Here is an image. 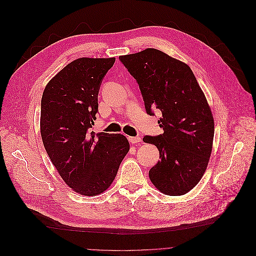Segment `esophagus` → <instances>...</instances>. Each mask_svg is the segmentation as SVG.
Here are the masks:
<instances>
[{"label":"esophagus","mask_w":256,"mask_h":256,"mask_svg":"<svg viewBox=\"0 0 256 256\" xmlns=\"http://www.w3.org/2000/svg\"><path fill=\"white\" fill-rule=\"evenodd\" d=\"M128 140H129V142L131 144H138V142H142V138L140 136H129Z\"/></svg>","instance_id":"obj_1"}]
</instances>
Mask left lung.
<instances>
[{"instance_id":"obj_1","label":"left lung","mask_w":256,"mask_h":256,"mask_svg":"<svg viewBox=\"0 0 256 256\" xmlns=\"http://www.w3.org/2000/svg\"><path fill=\"white\" fill-rule=\"evenodd\" d=\"M136 80L148 114L154 110L163 133L146 136L159 150L160 160L148 176L162 193L178 196L200 181L212 153L214 120L190 67L155 48L118 58Z\"/></svg>"}]
</instances>
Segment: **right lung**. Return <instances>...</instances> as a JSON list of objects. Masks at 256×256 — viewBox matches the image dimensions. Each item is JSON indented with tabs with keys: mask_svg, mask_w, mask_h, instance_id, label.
Instances as JSON below:
<instances>
[{
	"mask_svg": "<svg viewBox=\"0 0 256 256\" xmlns=\"http://www.w3.org/2000/svg\"><path fill=\"white\" fill-rule=\"evenodd\" d=\"M114 58H82L68 64L45 86L41 99V138L65 183L95 196L114 180L129 151L122 134L92 131L98 93Z\"/></svg>",
	"mask_w": 256,
	"mask_h": 256,
	"instance_id": "obj_1",
	"label": "right lung"
}]
</instances>
